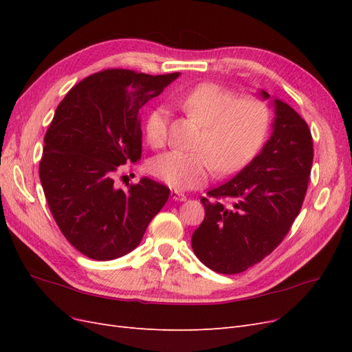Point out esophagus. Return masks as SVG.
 Masks as SVG:
<instances>
[{
    "instance_id": "1",
    "label": "esophagus",
    "mask_w": 352,
    "mask_h": 352,
    "mask_svg": "<svg viewBox=\"0 0 352 352\" xmlns=\"http://www.w3.org/2000/svg\"><path fill=\"white\" fill-rule=\"evenodd\" d=\"M172 198L175 201H186V195L180 192V190H176V189L172 190Z\"/></svg>"
}]
</instances>
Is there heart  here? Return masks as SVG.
Instances as JSON below:
<instances>
[{"mask_svg":"<svg viewBox=\"0 0 352 352\" xmlns=\"http://www.w3.org/2000/svg\"><path fill=\"white\" fill-rule=\"evenodd\" d=\"M189 117L202 124L195 153L168 151L153 160L151 172L176 190L204 185L210 175L232 173L247 164L263 145L270 124V109L258 97H239L217 83H201L176 98ZM145 136L153 148L168 138V113L154 107L145 117Z\"/></svg>","mask_w":352,"mask_h":352,"instance_id":"obj_1","label":"heart"}]
</instances>
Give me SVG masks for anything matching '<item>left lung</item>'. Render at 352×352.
<instances>
[{"label":"left lung","instance_id":"8db88e82","mask_svg":"<svg viewBox=\"0 0 352 352\" xmlns=\"http://www.w3.org/2000/svg\"><path fill=\"white\" fill-rule=\"evenodd\" d=\"M269 98L267 92H261ZM273 133L263 151L201 202L206 217L192 235L202 264L236 274L270 255L300 214L313 166V136L301 116L276 100Z\"/></svg>","mask_w":352,"mask_h":352}]
</instances>
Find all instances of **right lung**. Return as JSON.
<instances>
[{"label":"right lung","mask_w":352,"mask_h":352,"mask_svg":"<svg viewBox=\"0 0 352 352\" xmlns=\"http://www.w3.org/2000/svg\"><path fill=\"white\" fill-rule=\"evenodd\" d=\"M179 73L105 69L66 94L50 123L39 179L52 217L87 257L119 258L141 243L170 189L150 177L119 189L120 166L142 153L141 113Z\"/></svg>","instance_id":"add662e5"}]
</instances>
